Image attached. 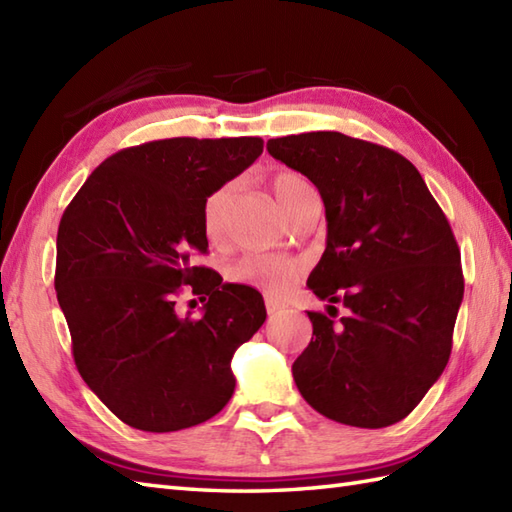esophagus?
I'll use <instances>...</instances> for the list:
<instances>
[{
	"label": "esophagus",
	"mask_w": 512,
	"mask_h": 512,
	"mask_svg": "<svg viewBox=\"0 0 512 512\" xmlns=\"http://www.w3.org/2000/svg\"><path fill=\"white\" fill-rule=\"evenodd\" d=\"M281 310H284V303H279L275 299H266V312L268 314H277Z\"/></svg>",
	"instance_id": "1"
}]
</instances>
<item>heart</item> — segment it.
<instances>
[{
    "label": "heart",
    "instance_id": "heart-1",
    "mask_svg": "<svg viewBox=\"0 0 512 512\" xmlns=\"http://www.w3.org/2000/svg\"><path fill=\"white\" fill-rule=\"evenodd\" d=\"M270 189H273L277 202L281 204L288 215L292 209L306 198L308 193H314L310 182L299 176L295 171H277L270 178ZM235 195V184L228 182L222 184L220 189H215L209 198L202 204V228L204 235L211 244L222 242L226 231V213L231 200ZM301 264L297 259L279 257V255H244L237 262L226 268V277L233 284H244L250 288H257L266 292L270 297H279L281 292H286L290 281L299 275Z\"/></svg>",
    "mask_w": 512,
    "mask_h": 512
}]
</instances>
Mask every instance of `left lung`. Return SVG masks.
<instances>
[{
  "instance_id": "8db88e82",
  "label": "left lung",
  "mask_w": 512,
  "mask_h": 512,
  "mask_svg": "<svg viewBox=\"0 0 512 512\" xmlns=\"http://www.w3.org/2000/svg\"><path fill=\"white\" fill-rule=\"evenodd\" d=\"M266 149L319 189L328 239L308 288L350 310L339 323L308 312L312 341L292 365L297 389L350 427L400 422L451 356L464 277L447 215L418 169L387 147L308 132Z\"/></svg>"
}]
</instances>
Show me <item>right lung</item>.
I'll return each instance as SVG.
<instances>
[{
    "label": "right lung",
    "mask_w": 512,
    "mask_h": 512,
    "mask_svg": "<svg viewBox=\"0 0 512 512\" xmlns=\"http://www.w3.org/2000/svg\"><path fill=\"white\" fill-rule=\"evenodd\" d=\"M262 151L257 136L129 147L92 171L61 217L54 288L74 363L129 427L189 429L233 396L231 358L266 321L264 299L193 257L209 248L204 200ZM182 285L210 299L202 318L177 314Z\"/></svg>",
    "instance_id": "1"
}]
</instances>
